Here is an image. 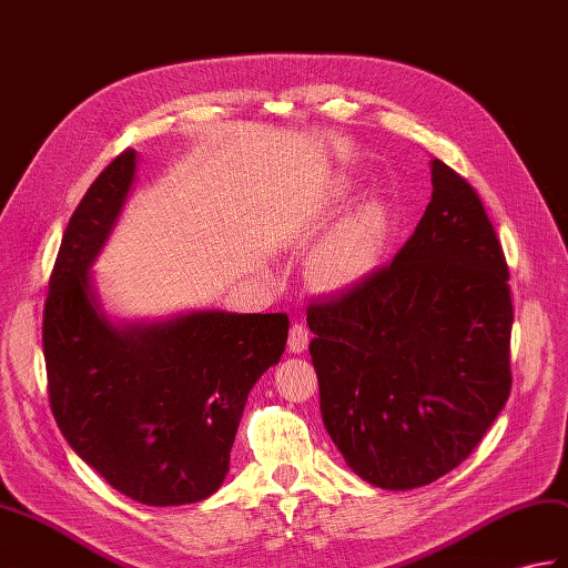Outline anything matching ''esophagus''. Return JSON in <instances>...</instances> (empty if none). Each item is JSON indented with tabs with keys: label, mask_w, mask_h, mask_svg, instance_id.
Segmentation results:
<instances>
[{
	"label": "esophagus",
	"mask_w": 568,
	"mask_h": 568,
	"mask_svg": "<svg viewBox=\"0 0 568 568\" xmlns=\"http://www.w3.org/2000/svg\"><path fill=\"white\" fill-rule=\"evenodd\" d=\"M310 344V332L305 324H293L290 326V334H287V348L290 353H305Z\"/></svg>",
	"instance_id": "34e87169"
}]
</instances>
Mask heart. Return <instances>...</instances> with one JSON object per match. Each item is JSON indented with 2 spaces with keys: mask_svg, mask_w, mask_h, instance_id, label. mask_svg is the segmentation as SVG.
Here are the masks:
<instances>
[{
  "mask_svg": "<svg viewBox=\"0 0 568 568\" xmlns=\"http://www.w3.org/2000/svg\"><path fill=\"white\" fill-rule=\"evenodd\" d=\"M387 210L377 201L361 203L328 232L312 254L316 285L341 290L358 285L371 275L385 252Z\"/></svg>",
  "mask_w": 568,
  "mask_h": 568,
  "instance_id": "b5f03b06",
  "label": "heart"
}]
</instances>
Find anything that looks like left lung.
Instances as JSON below:
<instances>
[{
  "mask_svg": "<svg viewBox=\"0 0 568 568\" xmlns=\"http://www.w3.org/2000/svg\"><path fill=\"white\" fill-rule=\"evenodd\" d=\"M430 183L389 266L307 310L326 433L363 481L389 491L455 469L510 394L504 248L457 171L433 160Z\"/></svg>",
  "mask_w": 568,
  "mask_h": 568,
  "instance_id": "1",
  "label": "left lung"
}]
</instances>
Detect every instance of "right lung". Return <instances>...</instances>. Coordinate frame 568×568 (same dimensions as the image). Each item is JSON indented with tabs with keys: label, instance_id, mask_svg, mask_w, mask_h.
I'll return each mask as SVG.
<instances>
[{
	"label": "right lung",
	"instance_id": "obj_1",
	"mask_svg": "<svg viewBox=\"0 0 568 568\" xmlns=\"http://www.w3.org/2000/svg\"><path fill=\"white\" fill-rule=\"evenodd\" d=\"M135 166V150L118 154L62 234L43 312L48 394L64 440L115 491L144 506H183L227 477L246 397L281 361L290 320L210 310L113 324L89 271Z\"/></svg>",
	"mask_w": 568,
	"mask_h": 568
}]
</instances>
